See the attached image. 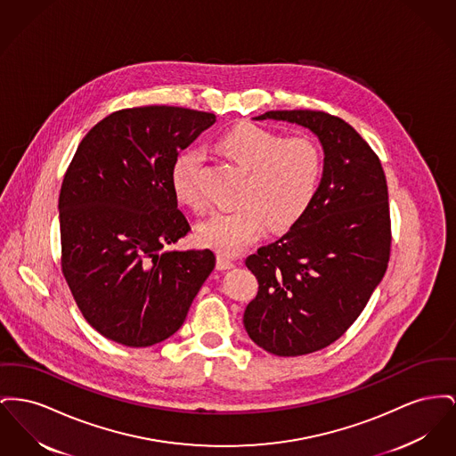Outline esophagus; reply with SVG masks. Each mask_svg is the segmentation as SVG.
I'll list each match as a JSON object with an SVG mask.
<instances>
[{
  "label": "esophagus",
  "instance_id": "esophagus-1",
  "mask_svg": "<svg viewBox=\"0 0 456 456\" xmlns=\"http://www.w3.org/2000/svg\"><path fill=\"white\" fill-rule=\"evenodd\" d=\"M234 262L231 258H227L225 255H216V268L218 270H229V268H234Z\"/></svg>",
  "mask_w": 456,
  "mask_h": 456
}]
</instances>
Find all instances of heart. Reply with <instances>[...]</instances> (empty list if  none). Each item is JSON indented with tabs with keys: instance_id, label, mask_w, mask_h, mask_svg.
I'll return each instance as SVG.
<instances>
[{
	"instance_id": "heart-1",
	"label": "heart",
	"mask_w": 456,
	"mask_h": 456,
	"mask_svg": "<svg viewBox=\"0 0 456 456\" xmlns=\"http://www.w3.org/2000/svg\"><path fill=\"white\" fill-rule=\"evenodd\" d=\"M218 150L244 170L234 212L215 214L198 229V240L224 255H238L267 225L288 231L308 212L322 177V153L310 137H284L279 133L242 124L220 135ZM201 153L186 150L170 167V184L179 201L203 208L198 186Z\"/></svg>"
}]
</instances>
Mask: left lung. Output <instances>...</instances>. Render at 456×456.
Wrapping results in <instances>:
<instances>
[{"mask_svg":"<svg viewBox=\"0 0 456 456\" xmlns=\"http://www.w3.org/2000/svg\"><path fill=\"white\" fill-rule=\"evenodd\" d=\"M267 118L312 131L323 150L308 212L246 258L258 279L242 317L248 336L272 354L297 356L339 339L382 281L391 248L387 184L372 148L345 120L314 110L255 117Z\"/></svg>","mask_w":456,"mask_h":456,"instance_id":"obj_1","label":"left lung"}]
</instances>
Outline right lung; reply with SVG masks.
I'll list each match as a JSON object with an SVG mask.
<instances>
[{
  "label": "right lung",
  "mask_w": 456,
  "mask_h": 456,
  "mask_svg": "<svg viewBox=\"0 0 456 456\" xmlns=\"http://www.w3.org/2000/svg\"><path fill=\"white\" fill-rule=\"evenodd\" d=\"M214 113L118 110L82 139L58 200L61 270L91 327L131 348L168 339L215 268L210 249L167 246L188 234L170 167Z\"/></svg>",
  "instance_id": "obj_1"
}]
</instances>
